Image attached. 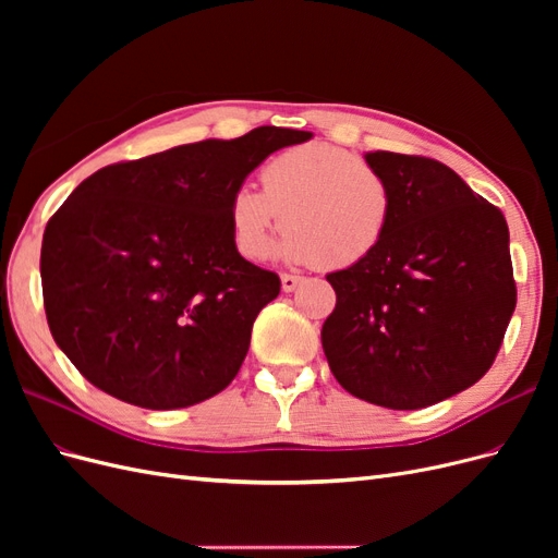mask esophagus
Wrapping results in <instances>:
<instances>
[{
	"label": "esophagus",
	"mask_w": 558,
	"mask_h": 558,
	"mask_svg": "<svg viewBox=\"0 0 558 558\" xmlns=\"http://www.w3.org/2000/svg\"><path fill=\"white\" fill-rule=\"evenodd\" d=\"M300 283H302V277H295V275H281V291H283V293H291V291H295Z\"/></svg>",
	"instance_id": "obj_1"
}]
</instances>
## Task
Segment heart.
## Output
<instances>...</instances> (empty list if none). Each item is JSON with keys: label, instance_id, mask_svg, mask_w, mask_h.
<instances>
[{"label": "heart", "instance_id": "obj_1", "mask_svg": "<svg viewBox=\"0 0 558 558\" xmlns=\"http://www.w3.org/2000/svg\"><path fill=\"white\" fill-rule=\"evenodd\" d=\"M260 189L242 183L228 197L232 240L248 260H265L286 226V260L353 267L373 256L393 223L396 195L384 172L335 144L281 150L260 167Z\"/></svg>", "mask_w": 558, "mask_h": 558}]
</instances>
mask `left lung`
<instances>
[{
	"label": "left lung",
	"mask_w": 558,
	"mask_h": 558,
	"mask_svg": "<svg viewBox=\"0 0 558 558\" xmlns=\"http://www.w3.org/2000/svg\"><path fill=\"white\" fill-rule=\"evenodd\" d=\"M388 179L396 214L367 260L332 272L337 305L320 328L330 373L351 396L421 410L480 381L517 305L500 209L447 165L365 154Z\"/></svg>",
	"instance_id": "obj_1"
}]
</instances>
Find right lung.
I'll return each instance as SVG.
<instances>
[{"instance_id":"add662e5","label":"right lung","mask_w":558,"mask_h":558,"mask_svg":"<svg viewBox=\"0 0 558 558\" xmlns=\"http://www.w3.org/2000/svg\"><path fill=\"white\" fill-rule=\"evenodd\" d=\"M307 140L263 125L76 185L46 226L41 286L50 335L83 377L146 410L191 408L238 377L281 281L240 256L228 197L269 154Z\"/></svg>"}]
</instances>
